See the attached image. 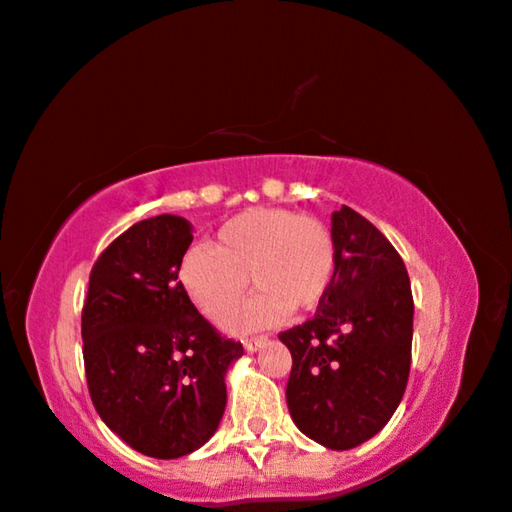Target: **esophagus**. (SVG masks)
Returning a JSON list of instances; mask_svg holds the SVG:
<instances>
[{"label":"esophagus","mask_w":512,"mask_h":512,"mask_svg":"<svg viewBox=\"0 0 512 512\" xmlns=\"http://www.w3.org/2000/svg\"><path fill=\"white\" fill-rule=\"evenodd\" d=\"M265 342H268V335H254V337H244L242 339V344H244V348H247V351H258V348H261Z\"/></svg>","instance_id":"obj_1"}]
</instances>
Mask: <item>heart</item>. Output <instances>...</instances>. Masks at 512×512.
I'll return each mask as SVG.
<instances>
[{
	"label": "heart",
	"mask_w": 512,
	"mask_h": 512,
	"mask_svg": "<svg viewBox=\"0 0 512 512\" xmlns=\"http://www.w3.org/2000/svg\"><path fill=\"white\" fill-rule=\"evenodd\" d=\"M337 244L328 226L286 207L242 212L219 228L210 249H191L180 263V281L207 318H221L251 284L258 293L231 325H265L288 311H311L330 293Z\"/></svg>",
	"instance_id": "heart-1"
}]
</instances>
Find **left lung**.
<instances>
[{
    "label": "left lung",
    "mask_w": 512,
    "mask_h": 512,
    "mask_svg": "<svg viewBox=\"0 0 512 512\" xmlns=\"http://www.w3.org/2000/svg\"><path fill=\"white\" fill-rule=\"evenodd\" d=\"M337 272L316 314L279 335L293 355L291 418L332 450L381 432L411 369L413 295L402 256L351 207L332 212Z\"/></svg>",
    "instance_id": "1"
}]
</instances>
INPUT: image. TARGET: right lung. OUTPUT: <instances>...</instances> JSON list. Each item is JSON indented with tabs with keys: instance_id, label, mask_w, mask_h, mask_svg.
I'll return each mask as SVG.
<instances>
[{
	"instance_id": "right-lung-1",
	"label": "right lung",
	"mask_w": 512,
	"mask_h": 512,
	"mask_svg": "<svg viewBox=\"0 0 512 512\" xmlns=\"http://www.w3.org/2000/svg\"><path fill=\"white\" fill-rule=\"evenodd\" d=\"M194 228L143 219L101 251L83 305L87 388L101 420L138 453L175 459L217 432L224 376L242 351L177 281Z\"/></svg>"
}]
</instances>
